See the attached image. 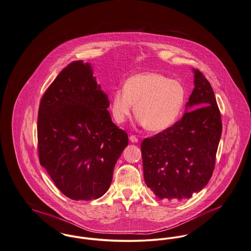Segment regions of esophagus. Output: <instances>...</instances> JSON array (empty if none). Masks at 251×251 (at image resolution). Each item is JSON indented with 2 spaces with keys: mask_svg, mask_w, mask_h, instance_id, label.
<instances>
[{
  "mask_svg": "<svg viewBox=\"0 0 251 251\" xmlns=\"http://www.w3.org/2000/svg\"><path fill=\"white\" fill-rule=\"evenodd\" d=\"M130 140L132 141V142H138L139 141V139L136 137V136H134V135H132V136H130Z\"/></svg>",
  "mask_w": 251,
  "mask_h": 251,
  "instance_id": "obj_1",
  "label": "esophagus"
}]
</instances>
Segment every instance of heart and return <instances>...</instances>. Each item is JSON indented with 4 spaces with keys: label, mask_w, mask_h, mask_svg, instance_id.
I'll return each mask as SVG.
<instances>
[{
    "label": "heart",
    "mask_w": 251,
    "mask_h": 251,
    "mask_svg": "<svg viewBox=\"0 0 251 251\" xmlns=\"http://www.w3.org/2000/svg\"><path fill=\"white\" fill-rule=\"evenodd\" d=\"M185 100L186 90L179 81L154 72L139 73L128 78L123 88L112 94V115L122 123L136 105L139 122L149 131L161 132L177 120Z\"/></svg>",
    "instance_id": "heart-1"
}]
</instances>
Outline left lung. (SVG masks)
Returning a JSON list of instances; mask_svg holds the SVG:
<instances>
[{
    "mask_svg": "<svg viewBox=\"0 0 251 251\" xmlns=\"http://www.w3.org/2000/svg\"><path fill=\"white\" fill-rule=\"evenodd\" d=\"M186 112L171 127L140 145L144 181L160 199L190 198L212 177L223 131L214 90L198 69Z\"/></svg>",
    "mask_w": 251,
    "mask_h": 251,
    "instance_id": "left-lung-1",
    "label": "left lung"
}]
</instances>
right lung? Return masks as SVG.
Masks as SVG:
<instances>
[{"label": "right lung", "mask_w": 251, "mask_h": 251, "mask_svg": "<svg viewBox=\"0 0 251 251\" xmlns=\"http://www.w3.org/2000/svg\"><path fill=\"white\" fill-rule=\"evenodd\" d=\"M110 101L89 63L76 60L43 94L37 117L40 165L56 188L73 200L101 197L128 135L112 121Z\"/></svg>", "instance_id": "obj_1"}]
</instances>
